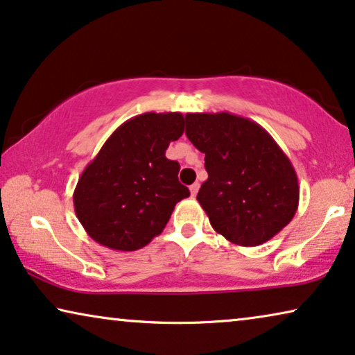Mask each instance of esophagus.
<instances>
[{
    "mask_svg": "<svg viewBox=\"0 0 355 355\" xmlns=\"http://www.w3.org/2000/svg\"><path fill=\"white\" fill-rule=\"evenodd\" d=\"M199 191V183H193L191 187H189V193H191V196H196Z\"/></svg>",
    "mask_w": 355,
    "mask_h": 355,
    "instance_id": "esophagus-1",
    "label": "esophagus"
}]
</instances>
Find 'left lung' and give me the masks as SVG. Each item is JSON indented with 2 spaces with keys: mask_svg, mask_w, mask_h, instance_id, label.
<instances>
[{
  "mask_svg": "<svg viewBox=\"0 0 355 355\" xmlns=\"http://www.w3.org/2000/svg\"><path fill=\"white\" fill-rule=\"evenodd\" d=\"M187 137L206 154L198 201L212 228L238 246H259L293 220L299 183L266 128L230 112L187 114Z\"/></svg>",
  "mask_w": 355,
  "mask_h": 355,
  "instance_id": "obj_1",
  "label": "left lung"
}]
</instances>
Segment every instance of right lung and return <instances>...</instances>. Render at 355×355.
I'll list each match as a JSON object with an SVG mask.
<instances>
[{
  "mask_svg": "<svg viewBox=\"0 0 355 355\" xmlns=\"http://www.w3.org/2000/svg\"><path fill=\"white\" fill-rule=\"evenodd\" d=\"M183 132L180 112H144L116 128L73 191L89 238L114 251H137L162 233L175 204L189 196L178 182L180 164L166 157Z\"/></svg>",
  "mask_w": 355,
  "mask_h": 355,
  "instance_id": "obj_1",
  "label": "right lung"
}]
</instances>
